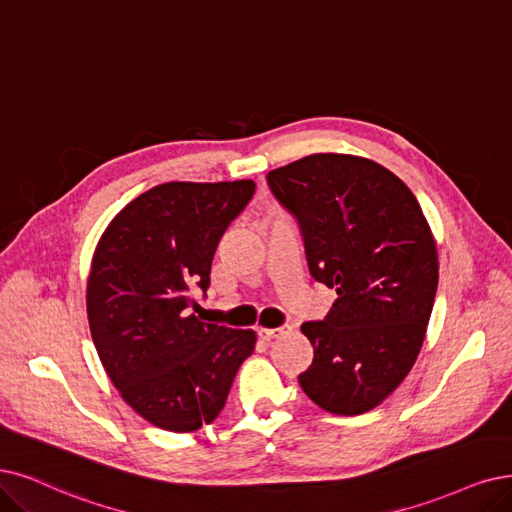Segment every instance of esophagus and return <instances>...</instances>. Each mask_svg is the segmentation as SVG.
I'll list each match as a JSON object with an SVG mask.
<instances>
[{
    "instance_id": "esophagus-1",
    "label": "esophagus",
    "mask_w": 512,
    "mask_h": 512,
    "mask_svg": "<svg viewBox=\"0 0 512 512\" xmlns=\"http://www.w3.org/2000/svg\"><path fill=\"white\" fill-rule=\"evenodd\" d=\"M291 331V327H278V329H259V337L266 339V342H270V339H276L280 335H287Z\"/></svg>"
}]
</instances>
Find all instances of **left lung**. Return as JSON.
<instances>
[{
	"label": "left lung",
	"instance_id": "left-lung-1",
	"mask_svg": "<svg viewBox=\"0 0 512 512\" xmlns=\"http://www.w3.org/2000/svg\"><path fill=\"white\" fill-rule=\"evenodd\" d=\"M299 223L310 274L335 289L325 320L301 325L314 361L299 375L335 415L380 405L418 358L439 285L437 244L411 189L388 168L312 154L268 173Z\"/></svg>",
	"mask_w": 512,
	"mask_h": 512
}]
</instances>
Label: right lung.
I'll list each match as a JSON object with an SVG mask.
<instances>
[{
    "label": "right lung",
    "instance_id": "obj_1",
    "mask_svg": "<svg viewBox=\"0 0 512 512\" xmlns=\"http://www.w3.org/2000/svg\"><path fill=\"white\" fill-rule=\"evenodd\" d=\"M253 194L251 179L156 185L111 219L94 249L86 289L94 348L122 399L158 428L211 424L255 350V331L192 314L223 232Z\"/></svg>",
    "mask_w": 512,
    "mask_h": 512
}]
</instances>
